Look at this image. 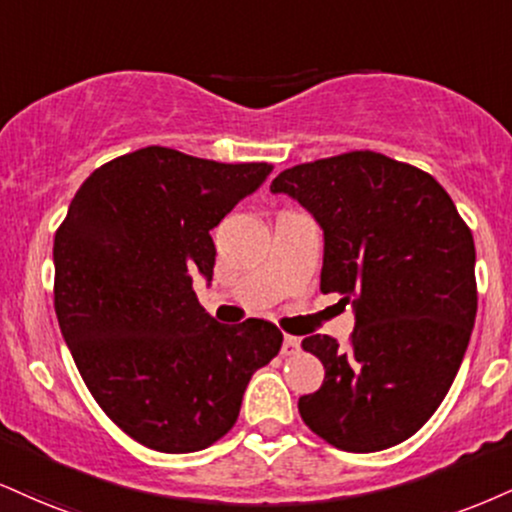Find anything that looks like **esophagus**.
Instances as JSON below:
<instances>
[{"mask_svg": "<svg viewBox=\"0 0 512 512\" xmlns=\"http://www.w3.org/2000/svg\"><path fill=\"white\" fill-rule=\"evenodd\" d=\"M300 350V338L295 336H283V346H281V353L283 355H295Z\"/></svg>", "mask_w": 512, "mask_h": 512, "instance_id": "1", "label": "esophagus"}]
</instances>
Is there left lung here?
Returning a JSON list of instances; mask_svg holds the SVG:
<instances>
[{
  "label": "left lung",
  "mask_w": 512,
  "mask_h": 512,
  "mask_svg": "<svg viewBox=\"0 0 512 512\" xmlns=\"http://www.w3.org/2000/svg\"><path fill=\"white\" fill-rule=\"evenodd\" d=\"M272 193L324 231L322 293L353 305L350 346L312 334L324 365L300 417L326 443L374 453L410 439L451 389L477 317L472 231L434 176L372 150L281 171Z\"/></svg>",
  "instance_id": "8db88e82"
}]
</instances>
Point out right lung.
<instances>
[{
	"instance_id": "obj_1",
	"label": "right lung",
	"mask_w": 512,
	"mask_h": 512,
	"mask_svg": "<svg viewBox=\"0 0 512 512\" xmlns=\"http://www.w3.org/2000/svg\"><path fill=\"white\" fill-rule=\"evenodd\" d=\"M272 169L143 147L92 171L54 236L61 336L97 405L152 451L219 441L279 355L272 322L219 324L193 291V274L212 281L209 231Z\"/></svg>"
}]
</instances>
